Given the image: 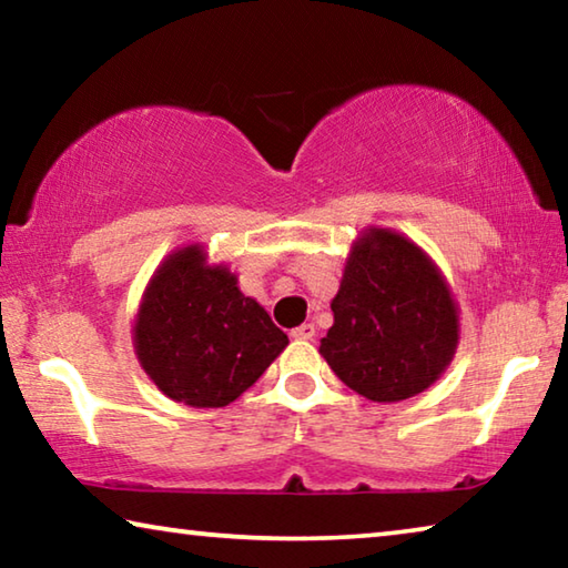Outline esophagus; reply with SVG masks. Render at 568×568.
<instances>
[{
  "mask_svg": "<svg viewBox=\"0 0 568 568\" xmlns=\"http://www.w3.org/2000/svg\"><path fill=\"white\" fill-rule=\"evenodd\" d=\"M295 341H313L315 338V325L313 323H303L297 325V328L291 333Z\"/></svg>",
  "mask_w": 568,
  "mask_h": 568,
  "instance_id": "34e87169",
  "label": "esophagus"
}]
</instances>
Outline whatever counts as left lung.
<instances>
[{
  "mask_svg": "<svg viewBox=\"0 0 568 568\" xmlns=\"http://www.w3.org/2000/svg\"><path fill=\"white\" fill-rule=\"evenodd\" d=\"M321 355L358 396L396 403L418 396L454 361L458 303L444 273L413 240L365 227L345 257Z\"/></svg>",
  "mask_w": 568,
  "mask_h": 568,
  "instance_id": "8db88e82",
  "label": "left lung"
}]
</instances>
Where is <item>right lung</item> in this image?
<instances>
[{
    "mask_svg": "<svg viewBox=\"0 0 568 568\" xmlns=\"http://www.w3.org/2000/svg\"><path fill=\"white\" fill-rule=\"evenodd\" d=\"M134 355L168 398L223 408L285 351L287 335L200 243L178 247L152 273L132 325Z\"/></svg>",
    "mask_w": 568,
    "mask_h": 568,
    "instance_id": "right-lung-1",
    "label": "right lung"
}]
</instances>
